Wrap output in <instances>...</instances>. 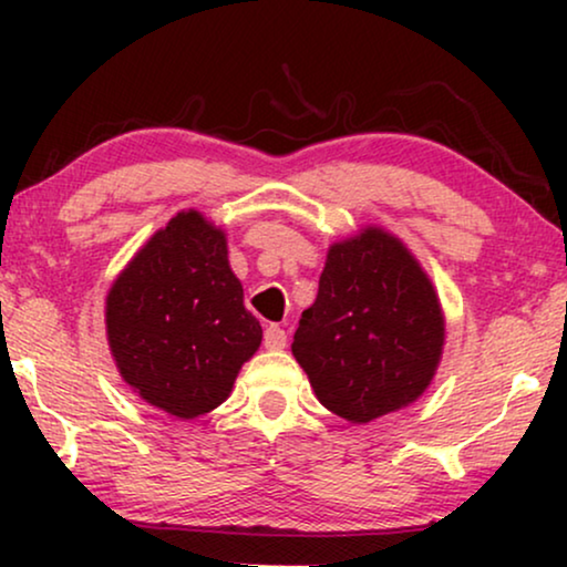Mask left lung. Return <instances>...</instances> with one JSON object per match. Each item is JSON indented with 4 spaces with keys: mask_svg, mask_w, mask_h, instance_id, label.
Instances as JSON below:
<instances>
[{
    "mask_svg": "<svg viewBox=\"0 0 567 567\" xmlns=\"http://www.w3.org/2000/svg\"><path fill=\"white\" fill-rule=\"evenodd\" d=\"M243 299L227 231L196 208L177 212L105 297L107 346L123 382L183 421L212 413L262 340Z\"/></svg>",
    "mask_w": 567,
    "mask_h": 567,
    "instance_id": "obj_1",
    "label": "left lung"
}]
</instances>
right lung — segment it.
<instances>
[{
	"instance_id": "add662e5",
	"label": "right lung",
	"mask_w": 567,
	"mask_h": 567,
	"mask_svg": "<svg viewBox=\"0 0 567 567\" xmlns=\"http://www.w3.org/2000/svg\"><path fill=\"white\" fill-rule=\"evenodd\" d=\"M293 359L330 413L369 423L425 392L444 353V312L421 262L382 227L330 245Z\"/></svg>"
}]
</instances>
